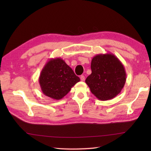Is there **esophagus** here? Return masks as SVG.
Returning a JSON list of instances; mask_svg holds the SVG:
<instances>
[{
    "label": "esophagus",
    "instance_id": "34e87169",
    "mask_svg": "<svg viewBox=\"0 0 151 151\" xmlns=\"http://www.w3.org/2000/svg\"><path fill=\"white\" fill-rule=\"evenodd\" d=\"M81 81H85V76L84 75H82L81 76Z\"/></svg>",
    "mask_w": 151,
    "mask_h": 151
}]
</instances>
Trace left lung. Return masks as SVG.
<instances>
[{"mask_svg":"<svg viewBox=\"0 0 151 151\" xmlns=\"http://www.w3.org/2000/svg\"><path fill=\"white\" fill-rule=\"evenodd\" d=\"M91 74L86 79V83L99 100H110L121 91L127 74L123 63L114 54L95 56L91 60Z\"/></svg>","mask_w":151,"mask_h":151,"instance_id":"8db88e82","label":"left lung"}]
</instances>
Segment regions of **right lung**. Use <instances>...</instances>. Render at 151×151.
Listing matches in <instances>:
<instances>
[{"label": "right lung", "instance_id": "add662e5", "mask_svg": "<svg viewBox=\"0 0 151 151\" xmlns=\"http://www.w3.org/2000/svg\"><path fill=\"white\" fill-rule=\"evenodd\" d=\"M80 81L73 69L60 58H51L48 61L39 77L43 93L55 100L65 97Z\"/></svg>", "mask_w": 151, "mask_h": 151}]
</instances>
